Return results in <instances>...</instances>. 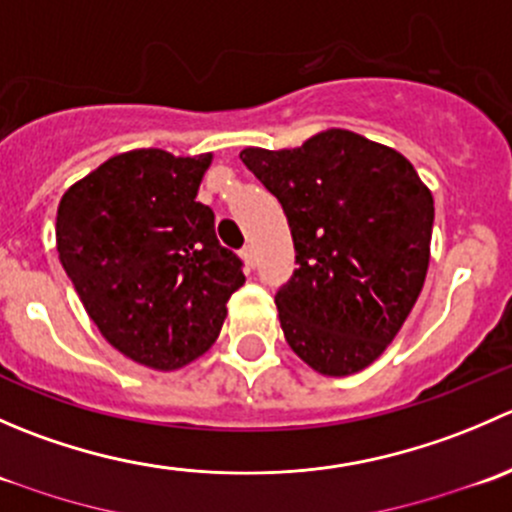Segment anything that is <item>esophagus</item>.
<instances>
[{"label":"esophagus","instance_id":"34e87169","mask_svg":"<svg viewBox=\"0 0 512 512\" xmlns=\"http://www.w3.org/2000/svg\"><path fill=\"white\" fill-rule=\"evenodd\" d=\"M240 255H242V260H245L247 267H255L257 265V252H255V247H252V245L242 247Z\"/></svg>","mask_w":512,"mask_h":512}]
</instances>
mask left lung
Here are the masks:
<instances>
[{
    "mask_svg": "<svg viewBox=\"0 0 512 512\" xmlns=\"http://www.w3.org/2000/svg\"><path fill=\"white\" fill-rule=\"evenodd\" d=\"M240 158L280 200L292 232L299 267L275 297L287 344L324 376L366 369L426 282L431 190L399 151L347 128Z\"/></svg>",
    "mask_w": 512,
    "mask_h": 512,
    "instance_id": "1",
    "label": "left lung"
}]
</instances>
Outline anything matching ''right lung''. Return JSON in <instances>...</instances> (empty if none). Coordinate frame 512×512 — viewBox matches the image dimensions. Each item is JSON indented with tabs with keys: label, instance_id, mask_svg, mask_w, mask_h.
Here are the masks:
<instances>
[{
	"label": "right lung",
	"instance_id": "obj_1",
	"mask_svg": "<svg viewBox=\"0 0 512 512\" xmlns=\"http://www.w3.org/2000/svg\"><path fill=\"white\" fill-rule=\"evenodd\" d=\"M213 153H118L76 180L56 210V250L113 349L156 371L208 352L245 285L240 260L198 203Z\"/></svg>",
	"mask_w": 512,
	"mask_h": 512
}]
</instances>
